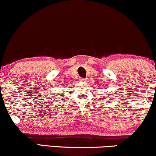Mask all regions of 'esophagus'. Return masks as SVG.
I'll return each mask as SVG.
<instances>
[{"label": "esophagus", "instance_id": "esophagus-1", "mask_svg": "<svg viewBox=\"0 0 156 156\" xmlns=\"http://www.w3.org/2000/svg\"><path fill=\"white\" fill-rule=\"evenodd\" d=\"M80 81H81V82H84V83H85V82H87V80H86V79L82 78V79H80Z\"/></svg>", "mask_w": 156, "mask_h": 156}]
</instances>
